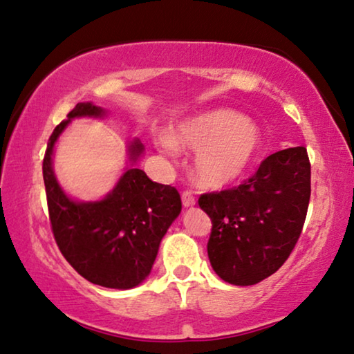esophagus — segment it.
Instances as JSON below:
<instances>
[{"label":"esophagus","mask_w":354,"mask_h":354,"mask_svg":"<svg viewBox=\"0 0 354 354\" xmlns=\"http://www.w3.org/2000/svg\"><path fill=\"white\" fill-rule=\"evenodd\" d=\"M183 206L184 207L195 206V198H194V195L190 194V192H184V194H183Z\"/></svg>","instance_id":"34e87169"}]
</instances>
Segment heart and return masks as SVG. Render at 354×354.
<instances>
[{"label": "heart", "instance_id": "heart-1", "mask_svg": "<svg viewBox=\"0 0 354 354\" xmlns=\"http://www.w3.org/2000/svg\"><path fill=\"white\" fill-rule=\"evenodd\" d=\"M158 145L170 158L178 149L196 151L192 169L195 181L220 190L250 170L261 151L262 134L253 120L230 109H212L176 123Z\"/></svg>", "mask_w": 354, "mask_h": 354}]
</instances>
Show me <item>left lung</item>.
Instances as JSON below:
<instances>
[{"label": "left lung", "mask_w": 354, "mask_h": 354, "mask_svg": "<svg viewBox=\"0 0 354 354\" xmlns=\"http://www.w3.org/2000/svg\"><path fill=\"white\" fill-rule=\"evenodd\" d=\"M310 196L304 147L281 149L236 189L200 196L212 221L207 256L226 283L253 286L273 274L301 234Z\"/></svg>", "instance_id": "8db88e82"}]
</instances>
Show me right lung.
<instances>
[{"instance_id":"obj_1","label":"right lung","mask_w":354,"mask_h":354,"mask_svg":"<svg viewBox=\"0 0 354 354\" xmlns=\"http://www.w3.org/2000/svg\"><path fill=\"white\" fill-rule=\"evenodd\" d=\"M106 117L107 111L92 101L75 106L48 142L44 181L53 234L65 259L93 284L128 290L151 273L160 241L181 214V196L171 185L153 183L137 167L145 147L133 139L123 175L111 192L92 201L71 198L53 167L56 143L71 120Z\"/></svg>"}]
</instances>
